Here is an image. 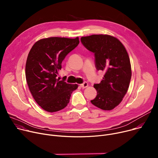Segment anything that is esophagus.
I'll list each match as a JSON object with an SVG mask.
<instances>
[{
  "mask_svg": "<svg viewBox=\"0 0 158 158\" xmlns=\"http://www.w3.org/2000/svg\"><path fill=\"white\" fill-rule=\"evenodd\" d=\"M80 86H81L82 88H85V87H87L88 86V84H87V82H84V83L81 84L80 85Z\"/></svg>",
  "mask_w": 158,
  "mask_h": 158,
  "instance_id": "1",
  "label": "esophagus"
}]
</instances>
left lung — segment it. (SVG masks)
Returning <instances> with one entry per match:
<instances>
[{"mask_svg":"<svg viewBox=\"0 0 158 158\" xmlns=\"http://www.w3.org/2000/svg\"><path fill=\"white\" fill-rule=\"evenodd\" d=\"M83 46L94 54L98 71L105 74L99 84H94L97 96L91 103L102 110H111L118 106L126 94L131 78V67L123 44L109 35L82 37Z\"/></svg>","mask_w":158,"mask_h":158,"instance_id":"left-lung-1","label":"left lung"}]
</instances>
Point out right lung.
<instances>
[{
  "mask_svg": "<svg viewBox=\"0 0 158 158\" xmlns=\"http://www.w3.org/2000/svg\"><path fill=\"white\" fill-rule=\"evenodd\" d=\"M79 43V37L42 39L32 47L26 64V78L35 102L45 110L54 112L67 106L77 84L59 81L57 74L65 56Z\"/></svg>",
  "mask_w": 158,
  "mask_h": 158,
  "instance_id": "1",
  "label": "right lung"
}]
</instances>
